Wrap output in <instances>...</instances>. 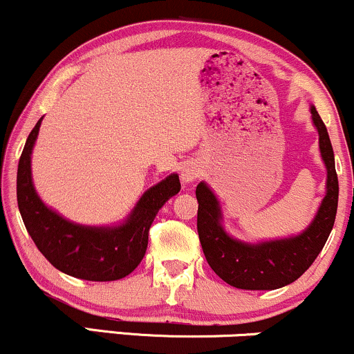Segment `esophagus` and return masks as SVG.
<instances>
[{
  "label": "esophagus",
  "instance_id": "obj_1",
  "mask_svg": "<svg viewBox=\"0 0 354 354\" xmlns=\"http://www.w3.org/2000/svg\"><path fill=\"white\" fill-rule=\"evenodd\" d=\"M201 176V168L196 163H186L181 169V181L189 185Z\"/></svg>",
  "mask_w": 354,
  "mask_h": 354
}]
</instances>
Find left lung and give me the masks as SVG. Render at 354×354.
<instances>
[{
    "label": "left lung",
    "mask_w": 354,
    "mask_h": 354,
    "mask_svg": "<svg viewBox=\"0 0 354 354\" xmlns=\"http://www.w3.org/2000/svg\"><path fill=\"white\" fill-rule=\"evenodd\" d=\"M311 120L319 136L321 160L326 166V194L310 225L299 234L270 241L246 243L233 238L223 226V211L213 189L196 186L198 234L211 270L239 290H278L296 281L313 265L335 225L338 209V176L328 129L316 108Z\"/></svg>",
    "instance_id": "8db88e82"
}]
</instances>
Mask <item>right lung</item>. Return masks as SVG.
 I'll list each match as a JSON object with an SVG mask.
<instances>
[{
    "mask_svg": "<svg viewBox=\"0 0 354 354\" xmlns=\"http://www.w3.org/2000/svg\"><path fill=\"white\" fill-rule=\"evenodd\" d=\"M43 118L28 136L16 176V198L28 233L56 270L88 281H115L140 265L148 248V233L158 211L180 193L176 173L154 185L136 203L123 223L115 226H84L61 216L43 203L31 176V153Z\"/></svg>",
    "mask_w": 354,
    "mask_h": 354,
    "instance_id": "1",
    "label": "right lung"
}]
</instances>
